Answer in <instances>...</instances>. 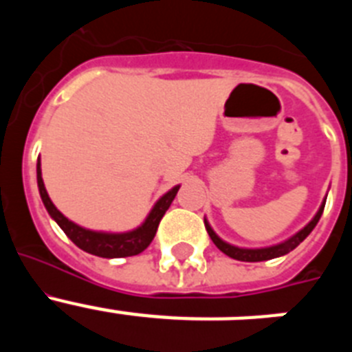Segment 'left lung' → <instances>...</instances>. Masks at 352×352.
Instances as JSON below:
<instances>
[{
	"label": "left lung",
	"mask_w": 352,
	"mask_h": 352,
	"mask_svg": "<svg viewBox=\"0 0 352 352\" xmlns=\"http://www.w3.org/2000/svg\"><path fill=\"white\" fill-rule=\"evenodd\" d=\"M324 204L326 201H322L321 208H319V211L316 213V217H314L312 220H310L307 226L301 229V231H298L296 234L291 236L289 239H285V241H282V243L278 245H272V247H264V248H241V247H234V245L227 243V241H223L222 238H219L217 236V232L211 229V226L208 223V220L204 219V226H206V231L208 234H210L211 241H213L214 245H217V248L219 250H222L226 256L232 257V259L236 261H245V263H259V261H268V259H275V257H280V256H285V254H289L291 250H294V248L298 247V245L303 241L307 236L312 232L314 227L317 226V222H319V219H321L322 214V210H324Z\"/></svg>",
	"instance_id": "1"
}]
</instances>
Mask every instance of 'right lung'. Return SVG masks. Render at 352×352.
I'll list each match as a JSON object with an SVG mask.
<instances>
[{"instance_id": "1", "label": "right lung", "mask_w": 352, "mask_h": 352, "mask_svg": "<svg viewBox=\"0 0 352 352\" xmlns=\"http://www.w3.org/2000/svg\"><path fill=\"white\" fill-rule=\"evenodd\" d=\"M36 183H38L40 197L42 203L51 214L56 223L63 229L65 234L80 248V250L93 254V256L105 257V259H116V257H130L138 256L142 250L149 247V243L153 241L155 234H157L158 223H160L162 217L169 210L170 203L174 201L176 194L179 190V185L173 186L167 194L162 195L158 199L155 206L151 208L149 214L146 217L144 222L133 229V231L126 232H102V231H91V229H84V227L77 226L72 220H68L58 208L52 204L51 197H49L45 185L42 179V169H40V158L36 162Z\"/></svg>"}]
</instances>
